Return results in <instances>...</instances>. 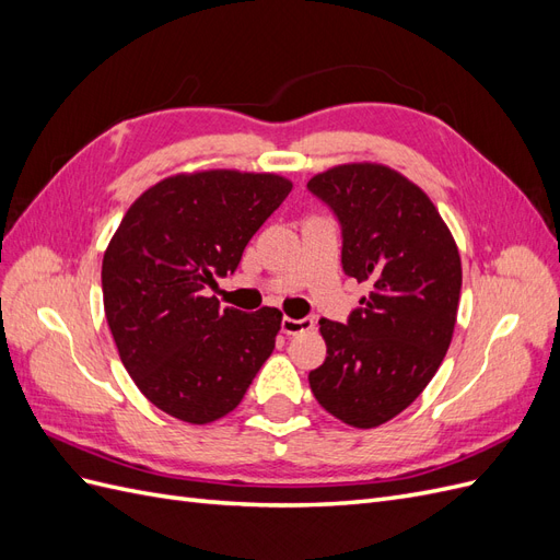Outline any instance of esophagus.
<instances>
[{
	"mask_svg": "<svg viewBox=\"0 0 560 560\" xmlns=\"http://www.w3.org/2000/svg\"><path fill=\"white\" fill-rule=\"evenodd\" d=\"M315 327L313 317H303V319H294V317H282V334L287 336H299V334H306Z\"/></svg>",
	"mask_w": 560,
	"mask_h": 560,
	"instance_id": "1",
	"label": "esophagus"
}]
</instances>
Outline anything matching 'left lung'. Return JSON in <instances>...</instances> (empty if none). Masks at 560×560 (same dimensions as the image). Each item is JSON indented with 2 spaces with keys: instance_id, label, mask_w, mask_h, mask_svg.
Segmentation results:
<instances>
[{
  "instance_id": "left-lung-1",
  "label": "left lung",
  "mask_w": 560,
  "mask_h": 560,
  "mask_svg": "<svg viewBox=\"0 0 560 560\" xmlns=\"http://www.w3.org/2000/svg\"><path fill=\"white\" fill-rule=\"evenodd\" d=\"M308 189L336 212L343 270L371 292L346 325L319 319L327 360L311 389L346 425L371 430L428 387L451 346L463 266L430 196L383 163H343Z\"/></svg>"
}]
</instances>
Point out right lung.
<instances>
[{
	"label": "right lung",
	"instance_id": "add662e5",
	"mask_svg": "<svg viewBox=\"0 0 560 560\" xmlns=\"http://www.w3.org/2000/svg\"><path fill=\"white\" fill-rule=\"evenodd\" d=\"M292 182L276 173L196 171L156 182L132 202L105 249L107 325L140 393L191 425L224 418L276 348L282 313L219 311L206 296Z\"/></svg>",
	"mask_w": 560,
	"mask_h": 560
}]
</instances>
